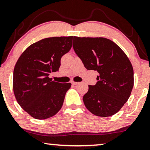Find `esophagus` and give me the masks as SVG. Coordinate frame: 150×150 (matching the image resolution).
<instances>
[{
  "label": "esophagus",
  "mask_w": 150,
  "mask_h": 150,
  "mask_svg": "<svg viewBox=\"0 0 150 150\" xmlns=\"http://www.w3.org/2000/svg\"><path fill=\"white\" fill-rule=\"evenodd\" d=\"M71 83H72L73 85H77V84H79V83H77V82H74V81H73V82H72Z\"/></svg>",
  "instance_id": "esophagus-1"
}]
</instances>
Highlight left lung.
Listing matches in <instances>:
<instances>
[{"instance_id":"left-lung-1","label":"left lung","mask_w":150,"mask_h":150,"mask_svg":"<svg viewBox=\"0 0 150 150\" xmlns=\"http://www.w3.org/2000/svg\"><path fill=\"white\" fill-rule=\"evenodd\" d=\"M73 47L88 70L98 71V82L88 85L83 98L89 111L99 117L118 112L127 102L134 85V71L121 48L106 38L73 37Z\"/></svg>"}]
</instances>
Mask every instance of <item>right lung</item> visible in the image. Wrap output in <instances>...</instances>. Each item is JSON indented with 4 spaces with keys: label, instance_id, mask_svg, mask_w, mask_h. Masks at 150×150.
I'll return each instance as SVG.
<instances>
[{
    "label": "right lung",
    "instance_id": "add662e5",
    "mask_svg": "<svg viewBox=\"0 0 150 150\" xmlns=\"http://www.w3.org/2000/svg\"><path fill=\"white\" fill-rule=\"evenodd\" d=\"M72 42L73 36L46 38L30 45L16 62L13 93L19 105L35 119L51 117L62 107L71 84L55 82L49 75L59 70Z\"/></svg>",
    "mask_w": 150,
    "mask_h": 150
}]
</instances>
